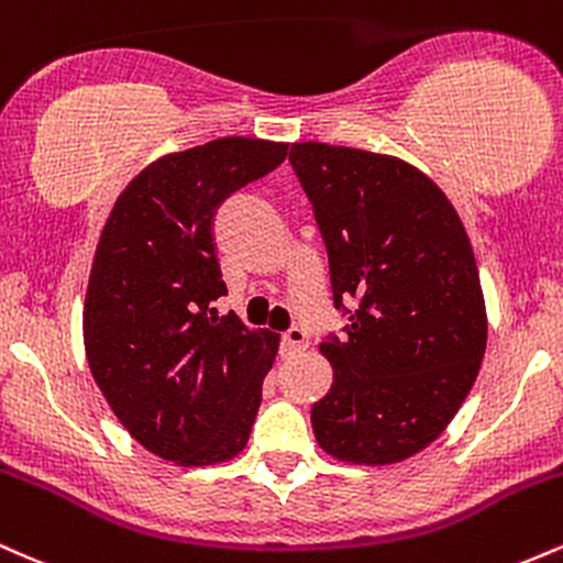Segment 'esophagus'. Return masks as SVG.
<instances>
[{
    "label": "esophagus",
    "mask_w": 563,
    "mask_h": 563,
    "mask_svg": "<svg viewBox=\"0 0 563 563\" xmlns=\"http://www.w3.org/2000/svg\"><path fill=\"white\" fill-rule=\"evenodd\" d=\"M307 344H309V333L299 325L288 328V331L283 333V346H286V352H301V349H307Z\"/></svg>",
    "instance_id": "esophagus-1"
}]
</instances>
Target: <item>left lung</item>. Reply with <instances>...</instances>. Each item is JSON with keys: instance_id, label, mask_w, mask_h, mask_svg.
Returning a JSON list of instances; mask_svg holds the SVG:
<instances>
[{"instance_id": "8db88e82", "label": "left lung", "mask_w": 563, "mask_h": 563, "mask_svg": "<svg viewBox=\"0 0 563 563\" xmlns=\"http://www.w3.org/2000/svg\"><path fill=\"white\" fill-rule=\"evenodd\" d=\"M288 161L346 320L320 346L333 386L312 405L314 437L339 461H405L452 421L487 346L468 235L448 196L405 161L322 142H299Z\"/></svg>"}]
</instances>
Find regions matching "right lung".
Here are the masks:
<instances>
[{"instance_id":"right-lung-1","label":"right lung","mask_w":563,"mask_h":563,"mask_svg":"<svg viewBox=\"0 0 563 563\" xmlns=\"http://www.w3.org/2000/svg\"><path fill=\"white\" fill-rule=\"evenodd\" d=\"M283 142L224 137L140 172L115 200L89 275V371L145 450L183 466L230 461L262 405L277 335L211 307L228 294L214 217L275 172Z\"/></svg>"}]
</instances>
